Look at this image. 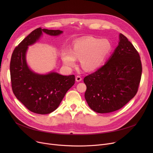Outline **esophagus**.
<instances>
[{
  "instance_id": "34e87169",
  "label": "esophagus",
  "mask_w": 153,
  "mask_h": 153,
  "mask_svg": "<svg viewBox=\"0 0 153 153\" xmlns=\"http://www.w3.org/2000/svg\"><path fill=\"white\" fill-rule=\"evenodd\" d=\"M82 79V77H81V76H77L76 77V81L77 82L81 81Z\"/></svg>"
}]
</instances>
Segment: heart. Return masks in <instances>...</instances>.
I'll list each match as a JSON object with an SVG mask.
<instances>
[{
    "label": "heart",
    "instance_id": "1",
    "mask_svg": "<svg viewBox=\"0 0 153 153\" xmlns=\"http://www.w3.org/2000/svg\"><path fill=\"white\" fill-rule=\"evenodd\" d=\"M110 50L111 45L107 39L88 36L75 42L72 51L64 50L61 58L64 64L69 68L76 65V59H81L84 69L93 71L102 65Z\"/></svg>",
    "mask_w": 153,
    "mask_h": 153
}]
</instances>
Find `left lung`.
Masks as SVG:
<instances>
[{"instance_id": "8db88e82", "label": "left lung", "mask_w": 153, "mask_h": 153, "mask_svg": "<svg viewBox=\"0 0 153 153\" xmlns=\"http://www.w3.org/2000/svg\"><path fill=\"white\" fill-rule=\"evenodd\" d=\"M141 73L138 51L120 33L118 45L107 62L84 79L88 105L99 114L122 108L137 93Z\"/></svg>"}]
</instances>
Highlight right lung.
I'll return each instance as SVG.
<instances>
[{
    "mask_svg": "<svg viewBox=\"0 0 153 153\" xmlns=\"http://www.w3.org/2000/svg\"><path fill=\"white\" fill-rule=\"evenodd\" d=\"M42 32L51 36L59 35V30L38 28L14 49L10 63L13 92L28 110L38 114H50L58 107L68 91L75 83V76H62L56 72L37 74L28 67L25 54L28 46L33 44Z\"/></svg>",
    "mask_w": 153,
    "mask_h": 153,
    "instance_id": "add662e5",
    "label": "right lung"
}]
</instances>
